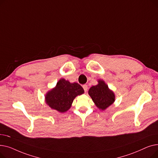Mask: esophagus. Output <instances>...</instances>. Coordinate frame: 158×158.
I'll return each mask as SVG.
<instances>
[{"instance_id":"1","label":"esophagus","mask_w":158,"mask_h":158,"mask_svg":"<svg viewBox=\"0 0 158 158\" xmlns=\"http://www.w3.org/2000/svg\"><path fill=\"white\" fill-rule=\"evenodd\" d=\"M82 88H83V89H84V90H85V92H86V91H87V89H88V85H84L83 86H82Z\"/></svg>"}]
</instances>
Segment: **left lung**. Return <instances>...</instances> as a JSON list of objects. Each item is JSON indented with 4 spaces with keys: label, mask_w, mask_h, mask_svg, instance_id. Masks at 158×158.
<instances>
[{
    "label": "left lung",
    "mask_w": 158,
    "mask_h": 158,
    "mask_svg": "<svg viewBox=\"0 0 158 158\" xmlns=\"http://www.w3.org/2000/svg\"><path fill=\"white\" fill-rule=\"evenodd\" d=\"M88 94L96 106L101 110H105L115 100V95L113 91L108 88L104 81L101 79L98 81V85L89 88Z\"/></svg>",
    "instance_id": "obj_1"
}]
</instances>
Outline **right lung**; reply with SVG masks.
<instances>
[{
    "mask_svg": "<svg viewBox=\"0 0 158 158\" xmlns=\"http://www.w3.org/2000/svg\"><path fill=\"white\" fill-rule=\"evenodd\" d=\"M84 92L83 88L77 82L71 83L61 79L56 87L47 93L45 99L47 104L52 109L64 113L70 108L73 99Z\"/></svg>",
    "mask_w": 158,
    "mask_h": 158,
    "instance_id": "obj_1",
    "label": "right lung"
}]
</instances>
